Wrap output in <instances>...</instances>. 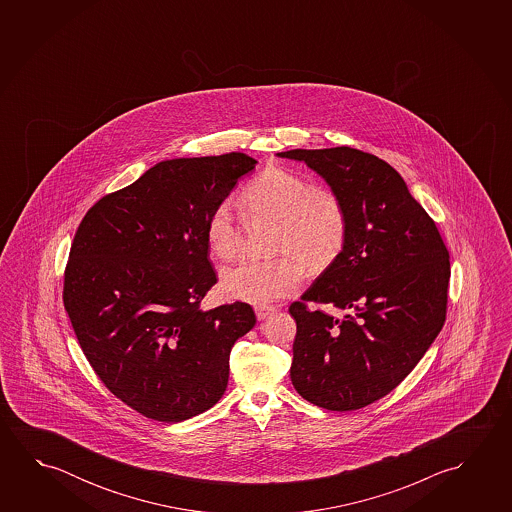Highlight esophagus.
Wrapping results in <instances>:
<instances>
[{
	"label": "esophagus",
	"mask_w": 512,
	"mask_h": 512,
	"mask_svg": "<svg viewBox=\"0 0 512 512\" xmlns=\"http://www.w3.org/2000/svg\"><path fill=\"white\" fill-rule=\"evenodd\" d=\"M273 312H275V307H255V314H257L259 321H264L269 316H273Z\"/></svg>",
	"instance_id": "1"
}]
</instances>
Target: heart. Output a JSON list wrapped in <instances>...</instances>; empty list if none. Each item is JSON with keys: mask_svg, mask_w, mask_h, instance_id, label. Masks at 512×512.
Wrapping results in <instances>:
<instances>
[{"mask_svg": "<svg viewBox=\"0 0 512 512\" xmlns=\"http://www.w3.org/2000/svg\"><path fill=\"white\" fill-rule=\"evenodd\" d=\"M243 203L255 216L278 221L275 252L285 255L275 260H241L223 269L221 289L234 300L264 307L300 287L302 261L310 271H323L343 252L346 210L327 187L310 185L298 173L271 166L246 185ZM205 237L214 257H234L239 230L228 203L212 210Z\"/></svg>", "mask_w": 512, "mask_h": 512, "instance_id": "b5f03b06", "label": "heart"}]
</instances>
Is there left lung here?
Instances as JSON below:
<instances>
[{"instance_id": "8db88e82", "label": "left lung", "mask_w": 512, "mask_h": 512, "mask_svg": "<svg viewBox=\"0 0 512 512\" xmlns=\"http://www.w3.org/2000/svg\"><path fill=\"white\" fill-rule=\"evenodd\" d=\"M318 173L346 210L343 252L296 302L291 380L307 402L355 411L391 393L443 328L450 255L387 162L350 146L277 153Z\"/></svg>"}]
</instances>
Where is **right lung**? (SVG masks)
Here are the masks:
<instances>
[{
  "instance_id": "obj_1",
  "label": "right lung",
  "mask_w": 512,
  "mask_h": 512,
  "mask_svg": "<svg viewBox=\"0 0 512 512\" xmlns=\"http://www.w3.org/2000/svg\"><path fill=\"white\" fill-rule=\"evenodd\" d=\"M255 164L239 151L162 160L76 230L64 307L101 382L146 418L178 423L216 405L230 350L255 327L248 303L200 309L218 282L207 219Z\"/></svg>"
}]
</instances>
